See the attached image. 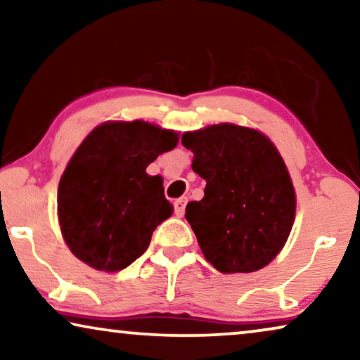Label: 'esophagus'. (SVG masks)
Segmentation results:
<instances>
[{"instance_id":"34e87169","label":"esophagus","mask_w":360,"mask_h":360,"mask_svg":"<svg viewBox=\"0 0 360 360\" xmlns=\"http://www.w3.org/2000/svg\"><path fill=\"white\" fill-rule=\"evenodd\" d=\"M186 203H188V200H186V196H181V198L174 201V211H175L176 216H184Z\"/></svg>"}]
</instances>
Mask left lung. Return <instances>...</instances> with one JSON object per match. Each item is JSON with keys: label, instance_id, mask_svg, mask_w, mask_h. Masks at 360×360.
Segmentation results:
<instances>
[{"label": "left lung", "instance_id": "left-lung-1", "mask_svg": "<svg viewBox=\"0 0 360 360\" xmlns=\"http://www.w3.org/2000/svg\"><path fill=\"white\" fill-rule=\"evenodd\" d=\"M193 169L206 180L185 218L205 257L223 274L262 269L283 248L295 218V190L278 150L262 132L214 124L185 132Z\"/></svg>", "mask_w": 360, "mask_h": 360}]
</instances>
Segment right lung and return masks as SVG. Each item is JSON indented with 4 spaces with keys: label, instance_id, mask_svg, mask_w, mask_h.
<instances>
[{
    "label": "right lung",
    "instance_id": "1",
    "mask_svg": "<svg viewBox=\"0 0 360 360\" xmlns=\"http://www.w3.org/2000/svg\"><path fill=\"white\" fill-rule=\"evenodd\" d=\"M176 142L174 131L144 121L105 122L86 136L57 195L63 239L78 259L116 272L146 252L154 229L172 214L162 179L146 169Z\"/></svg>",
    "mask_w": 360,
    "mask_h": 360
}]
</instances>
